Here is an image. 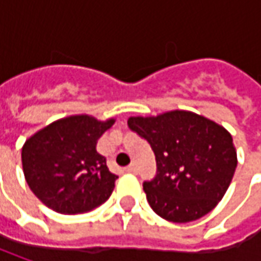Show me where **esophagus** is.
Wrapping results in <instances>:
<instances>
[{
	"label": "esophagus",
	"mask_w": 261,
	"mask_h": 261,
	"mask_svg": "<svg viewBox=\"0 0 261 261\" xmlns=\"http://www.w3.org/2000/svg\"><path fill=\"white\" fill-rule=\"evenodd\" d=\"M125 171H126V173H129V174H135V173H136V166H135V164H130L129 167H126Z\"/></svg>",
	"instance_id": "1"
}]
</instances>
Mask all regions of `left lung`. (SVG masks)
Wrapping results in <instances>:
<instances>
[{
  "instance_id": "1",
  "label": "left lung",
  "mask_w": 261,
  "mask_h": 261,
  "mask_svg": "<svg viewBox=\"0 0 261 261\" xmlns=\"http://www.w3.org/2000/svg\"><path fill=\"white\" fill-rule=\"evenodd\" d=\"M127 126L155 154L156 174L144 181V190L156 215L183 224L218 205L237 167L236 146L225 127L186 110L129 117Z\"/></svg>"
}]
</instances>
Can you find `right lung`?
Here are the masks:
<instances>
[{"label": "right lung", "mask_w": 261, "mask_h": 261, "mask_svg": "<svg viewBox=\"0 0 261 261\" xmlns=\"http://www.w3.org/2000/svg\"><path fill=\"white\" fill-rule=\"evenodd\" d=\"M113 123L115 119L69 116L25 141L21 149L25 181L42 203L58 214L75 215L110 197L117 175L109 171L95 145Z\"/></svg>", "instance_id": "1"}]
</instances>
